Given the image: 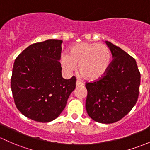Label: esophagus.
<instances>
[{"instance_id": "obj_1", "label": "esophagus", "mask_w": 150, "mask_h": 150, "mask_svg": "<svg viewBox=\"0 0 150 150\" xmlns=\"http://www.w3.org/2000/svg\"><path fill=\"white\" fill-rule=\"evenodd\" d=\"M83 85V83H81V81H76V86H82Z\"/></svg>"}]
</instances>
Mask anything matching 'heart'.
<instances>
[{
    "instance_id": "heart-1",
    "label": "heart",
    "mask_w": 150,
    "mask_h": 150,
    "mask_svg": "<svg viewBox=\"0 0 150 150\" xmlns=\"http://www.w3.org/2000/svg\"><path fill=\"white\" fill-rule=\"evenodd\" d=\"M112 63V54L109 48L98 43H80L74 45L70 54L61 56V65L67 73L77 68L87 81H95L102 78Z\"/></svg>"
}]
</instances>
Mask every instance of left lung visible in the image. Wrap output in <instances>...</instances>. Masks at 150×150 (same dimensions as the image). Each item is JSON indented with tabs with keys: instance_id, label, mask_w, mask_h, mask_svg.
<instances>
[{
	"instance_id": "8db88e82",
	"label": "left lung",
	"mask_w": 150,
	"mask_h": 150,
	"mask_svg": "<svg viewBox=\"0 0 150 150\" xmlns=\"http://www.w3.org/2000/svg\"><path fill=\"white\" fill-rule=\"evenodd\" d=\"M105 43L114 59L102 78L86 84V109L95 122L111 124L123 118L136 104L140 73L134 58L109 41Z\"/></svg>"
}]
</instances>
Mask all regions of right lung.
<instances>
[{
	"label": "right lung",
	"mask_w": 150,
	"mask_h": 150,
	"mask_svg": "<svg viewBox=\"0 0 150 150\" xmlns=\"http://www.w3.org/2000/svg\"><path fill=\"white\" fill-rule=\"evenodd\" d=\"M62 40L31 44L16 59L11 90L17 109L28 118L49 122L57 118L75 89L76 78L65 79L59 62Z\"/></svg>",
	"instance_id": "right-lung-1"
}]
</instances>
